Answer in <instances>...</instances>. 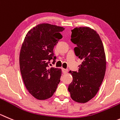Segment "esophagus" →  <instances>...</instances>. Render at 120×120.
<instances>
[{"instance_id": "esophagus-1", "label": "esophagus", "mask_w": 120, "mask_h": 120, "mask_svg": "<svg viewBox=\"0 0 120 120\" xmlns=\"http://www.w3.org/2000/svg\"><path fill=\"white\" fill-rule=\"evenodd\" d=\"M62 71H63V73L66 74V73H67L68 72V69H62Z\"/></svg>"}]
</instances>
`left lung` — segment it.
<instances>
[{
    "label": "left lung",
    "mask_w": 120,
    "mask_h": 120,
    "mask_svg": "<svg viewBox=\"0 0 120 120\" xmlns=\"http://www.w3.org/2000/svg\"><path fill=\"white\" fill-rule=\"evenodd\" d=\"M71 41L77 45L75 53L80 60L78 71L69 73L73 80L68 90L73 101L86 103L99 89L106 71V56L99 34L89 27H76L71 30Z\"/></svg>",
    "instance_id": "8db88e82"
}]
</instances>
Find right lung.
I'll use <instances>...</instances> for the list:
<instances>
[{
    "mask_svg": "<svg viewBox=\"0 0 120 120\" xmlns=\"http://www.w3.org/2000/svg\"><path fill=\"white\" fill-rule=\"evenodd\" d=\"M63 27L40 23L28 32L19 54V66L24 85L29 93L39 100L53 95L60 81L61 69L49 68L53 49L62 38Z\"/></svg>",
    "mask_w": 120,
    "mask_h": 120,
    "instance_id": "1",
    "label": "right lung"
}]
</instances>
